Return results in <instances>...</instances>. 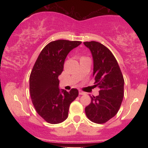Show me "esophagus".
Here are the masks:
<instances>
[{"label":"esophagus","instance_id":"1","mask_svg":"<svg viewBox=\"0 0 148 148\" xmlns=\"http://www.w3.org/2000/svg\"><path fill=\"white\" fill-rule=\"evenodd\" d=\"M79 93L80 95H86V92H84V91H82V90H79Z\"/></svg>","mask_w":148,"mask_h":148}]
</instances>
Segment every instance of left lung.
Returning a JSON list of instances; mask_svg holds the SVG:
<instances>
[{
    "label": "left lung",
    "instance_id": "obj_1",
    "mask_svg": "<svg viewBox=\"0 0 148 148\" xmlns=\"http://www.w3.org/2000/svg\"><path fill=\"white\" fill-rule=\"evenodd\" d=\"M93 58V76L99 95L90 97L91 102L85 108L86 116L93 123L103 124L114 117L124 97V78L111 51L99 42H84Z\"/></svg>",
    "mask_w": 148,
    "mask_h": 148
}]
</instances>
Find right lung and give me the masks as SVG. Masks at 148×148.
<instances>
[{
    "mask_svg": "<svg viewBox=\"0 0 148 148\" xmlns=\"http://www.w3.org/2000/svg\"><path fill=\"white\" fill-rule=\"evenodd\" d=\"M81 44L64 40L51 42L34 64L29 80L30 97L37 113L47 123L58 124L65 120L69 105L79 95L76 88L60 90L58 76L63 71L67 56Z\"/></svg>",
    "mask_w": 148,
    "mask_h": 148,
    "instance_id": "obj_1",
    "label": "right lung"
}]
</instances>
